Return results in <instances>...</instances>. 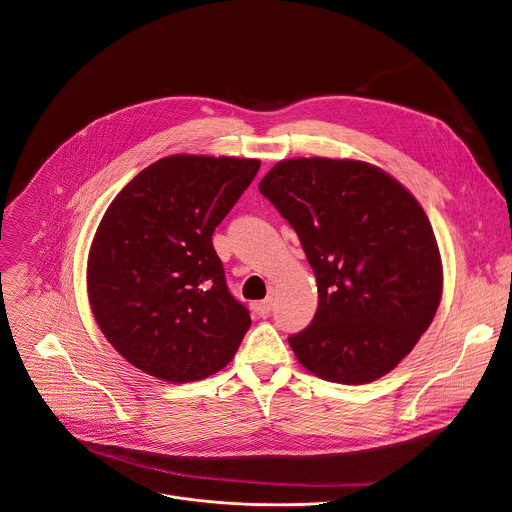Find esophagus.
<instances>
[{
    "label": "esophagus",
    "mask_w": 512,
    "mask_h": 512,
    "mask_svg": "<svg viewBox=\"0 0 512 512\" xmlns=\"http://www.w3.org/2000/svg\"><path fill=\"white\" fill-rule=\"evenodd\" d=\"M253 310L257 312V316L267 318V316L271 314V310H273V298H265V300L255 302V304H253Z\"/></svg>",
    "instance_id": "1"
}]
</instances>
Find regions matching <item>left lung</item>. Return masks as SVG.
<instances>
[{
    "label": "left lung",
    "instance_id": "8db88e82",
    "mask_svg": "<svg viewBox=\"0 0 512 512\" xmlns=\"http://www.w3.org/2000/svg\"><path fill=\"white\" fill-rule=\"evenodd\" d=\"M259 192L296 231L316 275L318 310L288 338L316 377L363 385L393 371L442 298L428 216L391 174L326 157L277 163Z\"/></svg>",
    "mask_w": 512,
    "mask_h": 512
}]
</instances>
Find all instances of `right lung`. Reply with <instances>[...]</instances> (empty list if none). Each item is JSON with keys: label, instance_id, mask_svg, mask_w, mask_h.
<instances>
[{"label": "right lung", "instance_id": "1", "mask_svg": "<svg viewBox=\"0 0 512 512\" xmlns=\"http://www.w3.org/2000/svg\"><path fill=\"white\" fill-rule=\"evenodd\" d=\"M257 159L172 155L139 172L106 210L88 257L94 318L131 365L169 383L224 369L251 326L212 235Z\"/></svg>", "mask_w": 512, "mask_h": 512}]
</instances>
